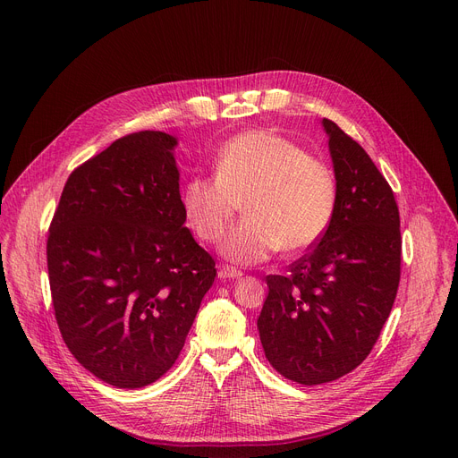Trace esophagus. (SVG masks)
I'll use <instances>...</instances> for the list:
<instances>
[{"label": "esophagus", "mask_w": 458, "mask_h": 458, "mask_svg": "<svg viewBox=\"0 0 458 458\" xmlns=\"http://www.w3.org/2000/svg\"><path fill=\"white\" fill-rule=\"evenodd\" d=\"M241 276H242V272L237 270V268H233V267L225 265V267L219 268V278H221V280H233V278H241Z\"/></svg>", "instance_id": "esophagus-1"}]
</instances>
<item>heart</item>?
Instances as JSON below:
<instances>
[{
  "label": "heart",
  "mask_w": 458,
  "mask_h": 458,
  "mask_svg": "<svg viewBox=\"0 0 458 458\" xmlns=\"http://www.w3.org/2000/svg\"><path fill=\"white\" fill-rule=\"evenodd\" d=\"M337 202L329 164L272 131L228 140L213 158V178L191 176L180 195L188 226L209 245L223 239L242 204L247 217L223 242V256L239 265L261 263L280 249L313 247L329 228Z\"/></svg>",
  "instance_id": "obj_1"
}]
</instances>
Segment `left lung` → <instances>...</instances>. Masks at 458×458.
Segmentation results:
<instances>
[{"label":"left lung","mask_w":458,"mask_h":458,"mask_svg":"<svg viewBox=\"0 0 458 458\" xmlns=\"http://www.w3.org/2000/svg\"><path fill=\"white\" fill-rule=\"evenodd\" d=\"M339 202L326 233L265 278L258 318L272 369L300 385L339 379L369 357L394 306L402 272L400 211L372 158L331 119H322Z\"/></svg>","instance_id":"1"}]
</instances>
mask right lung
<instances>
[{"label": "right lung", "instance_id": "1", "mask_svg": "<svg viewBox=\"0 0 458 458\" xmlns=\"http://www.w3.org/2000/svg\"><path fill=\"white\" fill-rule=\"evenodd\" d=\"M176 138L115 140L68 178L47 235L60 335L117 388L160 379L184 348L216 261L184 226Z\"/></svg>", "mask_w": 458, "mask_h": 458}]
</instances>
